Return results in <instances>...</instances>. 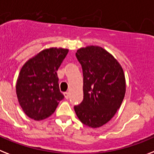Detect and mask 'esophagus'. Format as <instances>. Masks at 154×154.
<instances>
[{
    "instance_id": "obj_1",
    "label": "esophagus",
    "mask_w": 154,
    "mask_h": 154,
    "mask_svg": "<svg viewBox=\"0 0 154 154\" xmlns=\"http://www.w3.org/2000/svg\"><path fill=\"white\" fill-rule=\"evenodd\" d=\"M64 97H65V98L66 99V100H68L69 97V93L68 92H64Z\"/></svg>"
}]
</instances>
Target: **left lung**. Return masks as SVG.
Masks as SVG:
<instances>
[{
	"label": "left lung",
	"instance_id": "left-lung-1",
	"mask_svg": "<svg viewBox=\"0 0 154 154\" xmlns=\"http://www.w3.org/2000/svg\"><path fill=\"white\" fill-rule=\"evenodd\" d=\"M76 57L83 70L84 99L74 107L75 112L83 124L102 127L113 118L124 99V72L112 54L99 46L81 47Z\"/></svg>",
	"mask_w": 154,
	"mask_h": 154
}]
</instances>
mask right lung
Here are the masks:
<instances>
[{
	"label": "right lung",
	"instance_id": "right-lung-1",
	"mask_svg": "<svg viewBox=\"0 0 154 154\" xmlns=\"http://www.w3.org/2000/svg\"><path fill=\"white\" fill-rule=\"evenodd\" d=\"M68 52L62 47L44 49L22 66L16 92L21 108L29 118L36 121L48 118L64 98L57 71Z\"/></svg>",
	"mask_w": 154,
	"mask_h": 154
}]
</instances>
